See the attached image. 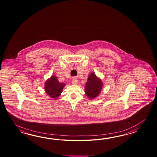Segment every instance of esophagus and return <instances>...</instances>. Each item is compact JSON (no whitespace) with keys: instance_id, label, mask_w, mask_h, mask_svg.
<instances>
[{"instance_id":"1","label":"esophagus","mask_w":157,"mask_h":157,"mask_svg":"<svg viewBox=\"0 0 157 157\" xmlns=\"http://www.w3.org/2000/svg\"><path fill=\"white\" fill-rule=\"evenodd\" d=\"M71 83H72V84H73V85H77V84H78V80H77L76 78L74 77V78H73L72 81H71Z\"/></svg>"}]
</instances>
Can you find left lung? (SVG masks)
Wrapping results in <instances>:
<instances>
[{
	"label": "left lung",
	"instance_id": "left-lung-1",
	"mask_svg": "<svg viewBox=\"0 0 157 157\" xmlns=\"http://www.w3.org/2000/svg\"><path fill=\"white\" fill-rule=\"evenodd\" d=\"M102 87L103 84L101 79L94 73H92L85 84V93L89 98L94 99L100 94Z\"/></svg>",
	"mask_w": 157,
	"mask_h": 157
}]
</instances>
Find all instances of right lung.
I'll use <instances>...</instances> for the list:
<instances>
[{
    "mask_svg": "<svg viewBox=\"0 0 157 157\" xmlns=\"http://www.w3.org/2000/svg\"><path fill=\"white\" fill-rule=\"evenodd\" d=\"M65 84L60 83L57 77L52 75L50 78L46 80L44 84L45 92L50 98H56L63 92Z\"/></svg>",
    "mask_w": 157,
    "mask_h": 157,
    "instance_id": "1",
    "label": "right lung"
}]
</instances>
